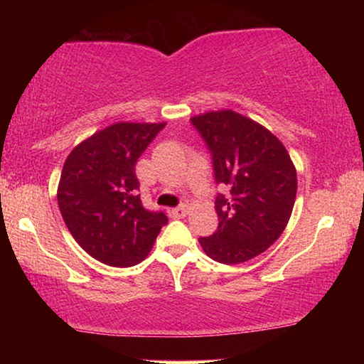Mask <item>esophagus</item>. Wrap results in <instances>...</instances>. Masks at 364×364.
<instances>
[{"label": "esophagus", "instance_id": "1", "mask_svg": "<svg viewBox=\"0 0 364 364\" xmlns=\"http://www.w3.org/2000/svg\"><path fill=\"white\" fill-rule=\"evenodd\" d=\"M187 212H188V205H186V203H183V205H178L176 208H172L171 217L172 218H183V217L187 215Z\"/></svg>", "mask_w": 364, "mask_h": 364}]
</instances>
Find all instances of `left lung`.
Wrapping results in <instances>:
<instances>
[{"label":"left lung","mask_w":364,"mask_h":364,"mask_svg":"<svg viewBox=\"0 0 364 364\" xmlns=\"http://www.w3.org/2000/svg\"><path fill=\"white\" fill-rule=\"evenodd\" d=\"M212 154L218 193L217 232L198 238L212 260L235 265L273 245L290 220L296 198V168L278 137L242 114L205 112L191 119Z\"/></svg>","instance_id":"8db88e82"}]
</instances>
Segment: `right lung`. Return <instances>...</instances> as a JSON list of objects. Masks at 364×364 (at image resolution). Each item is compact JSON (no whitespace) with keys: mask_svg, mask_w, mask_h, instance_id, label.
<instances>
[{"mask_svg":"<svg viewBox=\"0 0 364 364\" xmlns=\"http://www.w3.org/2000/svg\"><path fill=\"white\" fill-rule=\"evenodd\" d=\"M166 122H117L92 134L69 154L58 187L63 220L74 240L96 260L132 267L147 257L164 212L144 208L137 159Z\"/></svg>","mask_w":364,"mask_h":364,"instance_id":"obj_1","label":"right lung"}]
</instances>
